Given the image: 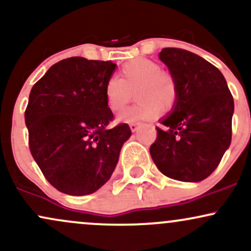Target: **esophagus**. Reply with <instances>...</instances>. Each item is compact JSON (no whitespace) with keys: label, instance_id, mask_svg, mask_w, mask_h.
Instances as JSON below:
<instances>
[{"label":"esophagus","instance_id":"1","mask_svg":"<svg viewBox=\"0 0 251 251\" xmlns=\"http://www.w3.org/2000/svg\"><path fill=\"white\" fill-rule=\"evenodd\" d=\"M138 126H139V124H137V123H131V124H129V128H131L132 132L137 131Z\"/></svg>","mask_w":251,"mask_h":251}]
</instances>
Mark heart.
<instances>
[{
	"label": "heart",
	"instance_id": "1",
	"mask_svg": "<svg viewBox=\"0 0 251 251\" xmlns=\"http://www.w3.org/2000/svg\"><path fill=\"white\" fill-rule=\"evenodd\" d=\"M135 89L138 103L120 114L124 122H143L158 117L162 107L170 109L178 98L177 82L170 72L153 60L139 57L120 68L119 77H109L105 85V100L112 112H119L129 102Z\"/></svg>",
	"mask_w": 251,
	"mask_h": 251
}]
</instances>
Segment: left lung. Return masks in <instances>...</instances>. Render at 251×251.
Listing matches in <instances>:
<instances>
[{
	"mask_svg": "<svg viewBox=\"0 0 251 251\" xmlns=\"http://www.w3.org/2000/svg\"><path fill=\"white\" fill-rule=\"evenodd\" d=\"M159 59L177 82L178 98L162 127H155L150 153L166 177L201 181L215 171L231 143L234 99L220 70L197 54L163 48Z\"/></svg>",
	"mask_w": 251,
	"mask_h": 251,
	"instance_id": "1",
	"label": "left lung"
}]
</instances>
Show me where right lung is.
Segmentation results:
<instances>
[{"mask_svg":"<svg viewBox=\"0 0 251 251\" xmlns=\"http://www.w3.org/2000/svg\"><path fill=\"white\" fill-rule=\"evenodd\" d=\"M111 61L68 57L53 65L31 88L25 122L29 150L43 176L60 192L85 196L111 178L127 124L111 127L105 85Z\"/></svg>","mask_w":251,"mask_h":251,"instance_id":"1","label":"right lung"}]
</instances>
